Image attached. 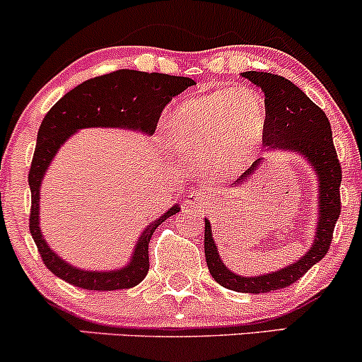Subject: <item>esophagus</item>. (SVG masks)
Wrapping results in <instances>:
<instances>
[{
  "label": "esophagus",
  "instance_id": "1",
  "mask_svg": "<svg viewBox=\"0 0 362 362\" xmlns=\"http://www.w3.org/2000/svg\"><path fill=\"white\" fill-rule=\"evenodd\" d=\"M211 204L208 199V196L206 194H201V192H192L190 196H187V199H185V206H190V208H208V206Z\"/></svg>",
  "mask_w": 362,
  "mask_h": 362
}]
</instances>
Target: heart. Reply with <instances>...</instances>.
I'll use <instances>...</instances> for the list:
<instances>
[{
    "label": "heart",
    "mask_w": 362,
    "mask_h": 362,
    "mask_svg": "<svg viewBox=\"0 0 362 362\" xmlns=\"http://www.w3.org/2000/svg\"><path fill=\"white\" fill-rule=\"evenodd\" d=\"M266 123L263 96L230 87L175 105L163 118V137L175 156L197 163L204 180L226 182L249 165Z\"/></svg>",
    "instance_id": "1"
}]
</instances>
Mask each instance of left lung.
<instances>
[{
    "label": "left lung",
    "instance_id": "obj_1",
    "mask_svg": "<svg viewBox=\"0 0 362 362\" xmlns=\"http://www.w3.org/2000/svg\"><path fill=\"white\" fill-rule=\"evenodd\" d=\"M242 77L251 81L264 93L268 123L263 137L269 151L297 153L309 163L317 177V221L311 247L296 263L272 273L257 276H242L233 273L221 261L218 245L213 239L211 223L204 218V254L209 273L221 287L235 292L264 293L280 291L313 268L328 252L333 239V228L340 214V184L342 168L333 146L332 127L325 111L316 106L303 90L288 78L266 71H244ZM263 158L247 170L232 187H242L256 172Z\"/></svg>",
    "mask_w": 362,
    "mask_h": 362
}]
</instances>
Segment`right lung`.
<instances>
[{
  "label": "right lung",
  "mask_w": 362,
  "mask_h": 362,
  "mask_svg": "<svg viewBox=\"0 0 362 362\" xmlns=\"http://www.w3.org/2000/svg\"><path fill=\"white\" fill-rule=\"evenodd\" d=\"M194 86L189 77L166 74H148L137 70H117L101 77L82 82L66 93L46 113L37 132L33 165L29 172V187L33 194L30 206V233L41 254L42 263L51 273L87 291H120L132 288L144 280L149 272V240L158 225L180 211L173 204L166 213L149 223L139 237L132 257L125 266L110 272L82 269L66 263L49 247L39 226V194L42 178L57 153L77 130L103 127L127 129L153 136L163 108L175 96Z\"/></svg>",
  "instance_id": "obj_1"
}]
</instances>
